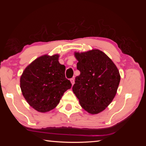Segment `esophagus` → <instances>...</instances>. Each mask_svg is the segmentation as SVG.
I'll return each instance as SVG.
<instances>
[{"label":"esophagus","mask_w":146,"mask_h":146,"mask_svg":"<svg viewBox=\"0 0 146 146\" xmlns=\"http://www.w3.org/2000/svg\"><path fill=\"white\" fill-rule=\"evenodd\" d=\"M70 82L71 83V84H72V86L75 84V79L74 78H71L70 79Z\"/></svg>","instance_id":"1"}]
</instances>
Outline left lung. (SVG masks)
<instances>
[{
    "instance_id": "obj_1",
    "label": "left lung",
    "mask_w": 146,
    "mask_h": 146,
    "mask_svg": "<svg viewBox=\"0 0 146 146\" xmlns=\"http://www.w3.org/2000/svg\"><path fill=\"white\" fill-rule=\"evenodd\" d=\"M76 68L73 91L84 110L92 115L103 111L112 102L120 81L118 68L111 59L99 49L75 52Z\"/></svg>"
}]
</instances>
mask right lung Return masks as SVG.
I'll use <instances>...</instances> for the list:
<instances>
[{
    "label": "right lung",
    "instance_id": "add662e5",
    "mask_svg": "<svg viewBox=\"0 0 146 146\" xmlns=\"http://www.w3.org/2000/svg\"><path fill=\"white\" fill-rule=\"evenodd\" d=\"M58 54L39 56L27 66L20 79L23 95L34 110L48 112L56 107L65 91L71 88L65 77L66 67Z\"/></svg>",
    "mask_w": 146,
    "mask_h": 146
}]
</instances>
